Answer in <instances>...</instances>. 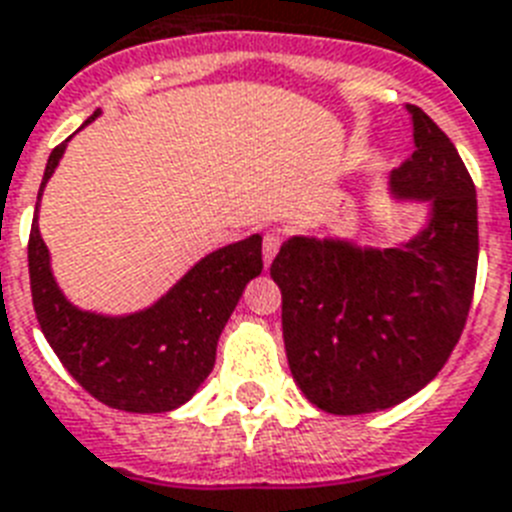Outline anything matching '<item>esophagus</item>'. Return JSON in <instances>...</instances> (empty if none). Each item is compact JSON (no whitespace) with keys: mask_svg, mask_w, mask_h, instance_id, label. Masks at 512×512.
I'll return each instance as SVG.
<instances>
[{"mask_svg":"<svg viewBox=\"0 0 512 512\" xmlns=\"http://www.w3.org/2000/svg\"><path fill=\"white\" fill-rule=\"evenodd\" d=\"M281 242H283V234L281 231H268L263 239V260H265V268H268L270 263H273V257L278 255V249H281Z\"/></svg>","mask_w":512,"mask_h":512,"instance_id":"1","label":"esophagus"}]
</instances>
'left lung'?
Wrapping results in <instances>:
<instances>
[{"instance_id": "left-lung-1", "label": "left lung", "mask_w": 512, "mask_h": 512, "mask_svg": "<svg viewBox=\"0 0 512 512\" xmlns=\"http://www.w3.org/2000/svg\"><path fill=\"white\" fill-rule=\"evenodd\" d=\"M414 153L390 174L393 195L432 205L427 229L390 249L291 236L270 265L281 289L291 375L317 409H390L435 380L474 299L476 187L450 137L419 106Z\"/></svg>"}]
</instances>
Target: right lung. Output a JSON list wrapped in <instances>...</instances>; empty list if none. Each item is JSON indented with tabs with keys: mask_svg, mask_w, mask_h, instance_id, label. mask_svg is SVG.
<instances>
[{
	"mask_svg": "<svg viewBox=\"0 0 512 512\" xmlns=\"http://www.w3.org/2000/svg\"><path fill=\"white\" fill-rule=\"evenodd\" d=\"M98 114L101 111L88 122ZM64 148L67 143L51 150L41 192ZM28 270L38 325L67 372L111 409L163 414L190 401L210 375L223 325L244 286L263 273V236L252 234L244 242L210 252L153 307L135 315L106 317L83 312L64 299L51 276L36 205Z\"/></svg>",
	"mask_w": 512,
	"mask_h": 512,
	"instance_id": "add662e5",
	"label": "right lung"
}]
</instances>
